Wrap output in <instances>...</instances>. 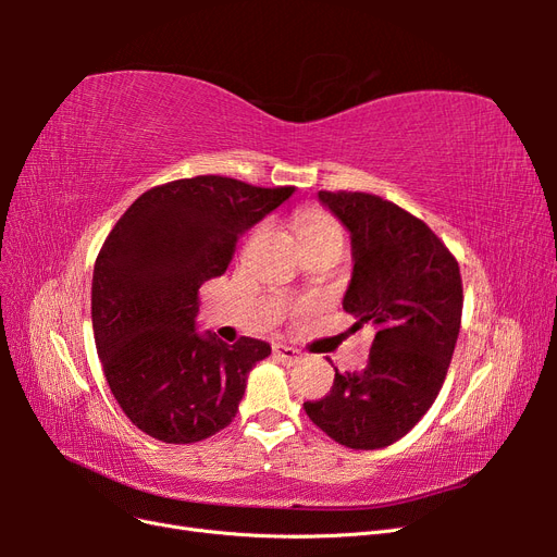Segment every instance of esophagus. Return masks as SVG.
<instances>
[{
  "label": "esophagus",
  "mask_w": 557,
  "mask_h": 557,
  "mask_svg": "<svg viewBox=\"0 0 557 557\" xmlns=\"http://www.w3.org/2000/svg\"><path fill=\"white\" fill-rule=\"evenodd\" d=\"M274 356H276L281 362L295 364V362L301 360V350L295 348V346H288V344H276V346H274Z\"/></svg>",
  "instance_id": "1"
}]
</instances>
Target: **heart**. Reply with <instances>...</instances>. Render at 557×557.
Wrapping results in <instances>:
<instances>
[{
	"mask_svg": "<svg viewBox=\"0 0 557 557\" xmlns=\"http://www.w3.org/2000/svg\"><path fill=\"white\" fill-rule=\"evenodd\" d=\"M295 232L299 237V244L318 239V237H327V234H342L339 225H336L332 218L323 211H305L297 221H295Z\"/></svg>",
	"mask_w": 557,
	"mask_h": 557,
	"instance_id": "obj_1",
	"label": "heart"
}]
</instances>
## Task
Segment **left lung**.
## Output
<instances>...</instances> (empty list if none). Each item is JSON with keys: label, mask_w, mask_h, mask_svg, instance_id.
I'll return each instance as SVG.
<instances>
[{"label": "left lung", "mask_w": 557, "mask_h": 557, "mask_svg": "<svg viewBox=\"0 0 557 557\" xmlns=\"http://www.w3.org/2000/svg\"><path fill=\"white\" fill-rule=\"evenodd\" d=\"M318 199L350 232L352 276L344 309L352 330H376L362 372L334 367L332 391L305 401L336 444L374 450L401 440L440 395L458 342L462 278L444 242L409 211L369 193Z\"/></svg>", "instance_id": "1"}]
</instances>
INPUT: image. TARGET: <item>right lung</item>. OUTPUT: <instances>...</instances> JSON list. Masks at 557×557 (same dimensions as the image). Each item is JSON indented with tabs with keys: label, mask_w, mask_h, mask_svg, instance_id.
<instances>
[{
	"label": "right lung",
	"mask_w": 557,
	"mask_h": 557,
	"mask_svg": "<svg viewBox=\"0 0 557 557\" xmlns=\"http://www.w3.org/2000/svg\"><path fill=\"white\" fill-rule=\"evenodd\" d=\"M295 193L227 176L158 185L121 215L92 274V332L125 416L164 444H195L239 411L272 346L195 332L201 283L225 274L237 239Z\"/></svg>",
	"instance_id": "obj_1"
}]
</instances>
